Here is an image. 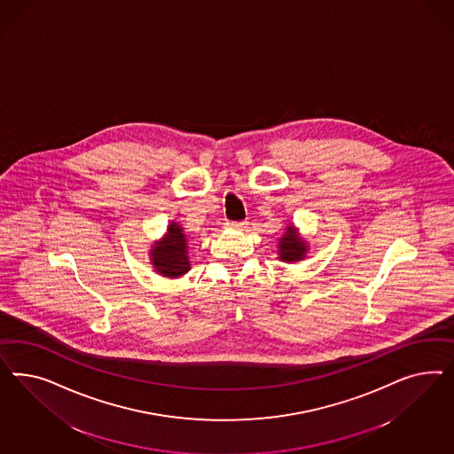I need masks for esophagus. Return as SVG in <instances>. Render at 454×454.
Segmentation results:
<instances>
[{
  "instance_id": "obj_1",
  "label": "esophagus",
  "mask_w": 454,
  "mask_h": 454,
  "mask_svg": "<svg viewBox=\"0 0 454 454\" xmlns=\"http://www.w3.org/2000/svg\"><path fill=\"white\" fill-rule=\"evenodd\" d=\"M228 224H230V228L238 230V231H245L247 228V221H231V223H228Z\"/></svg>"
}]
</instances>
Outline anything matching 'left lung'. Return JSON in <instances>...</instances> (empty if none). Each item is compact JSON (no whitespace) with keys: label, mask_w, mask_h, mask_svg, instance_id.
I'll list each match as a JSON object with an SVG mask.
<instances>
[{"label":"left lung","mask_w":454,"mask_h":454,"mask_svg":"<svg viewBox=\"0 0 454 454\" xmlns=\"http://www.w3.org/2000/svg\"><path fill=\"white\" fill-rule=\"evenodd\" d=\"M306 251H308L306 241L300 236L298 230L293 224H289L278 243L279 260L285 262H301L302 258L306 256Z\"/></svg>","instance_id":"obj_1"}]
</instances>
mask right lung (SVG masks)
<instances>
[{
    "mask_svg": "<svg viewBox=\"0 0 454 454\" xmlns=\"http://www.w3.org/2000/svg\"><path fill=\"white\" fill-rule=\"evenodd\" d=\"M150 256L156 273L166 278H179L190 271L188 238L178 223L171 221L163 239L153 245Z\"/></svg>",
    "mask_w": 454,
    "mask_h": 454,
    "instance_id": "right-lung-1",
    "label": "right lung"
}]
</instances>
